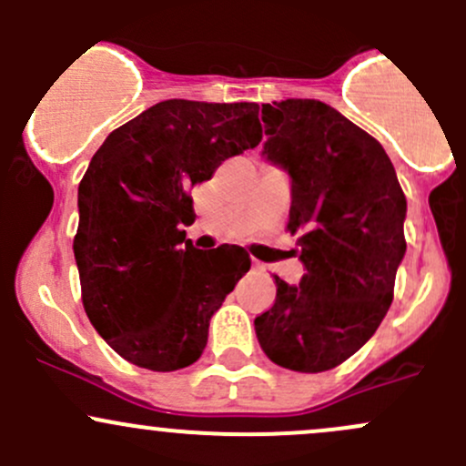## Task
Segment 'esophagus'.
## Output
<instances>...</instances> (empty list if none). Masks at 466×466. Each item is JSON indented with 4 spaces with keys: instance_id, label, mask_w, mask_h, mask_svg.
I'll return each mask as SVG.
<instances>
[{
    "instance_id": "1",
    "label": "esophagus",
    "mask_w": 466,
    "mask_h": 466,
    "mask_svg": "<svg viewBox=\"0 0 466 466\" xmlns=\"http://www.w3.org/2000/svg\"><path fill=\"white\" fill-rule=\"evenodd\" d=\"M252 270L263 272V270H266V268H263V263H259V261H252Z\"/></svg>"
}]
</instances>
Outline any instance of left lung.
Returning a JSON list of instances; mask_svg holds the SVG:
<instances>
[{
	"instance_id": "left-lung-1",
	"label": "left lung",
	"mask_w": 466,
	"mask_h": 466,
	"mask_svg": "<svg viewBox=\"0 0 466 466\" xmlns=\"http://www.w3.org/2000/svg\"><path fill=\"white\" fill-rule=\"evenodd\" d=\"M263 157L290 177L289 232L304 277L275 275V304L255 320L261 350L295 372H324L360 350L388 313L406 255V196L372 135L316 98L261 106Z\"/></svg>"
}]
</instances>
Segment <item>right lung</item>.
Instances as JSON below:
<instances>
[{
    "label": "right lung",
    "mask_w": 466,
    "mask_h": 466,
    "mask_svg": "<svg viewBox=\"0 0 466 466\" xmlns=\"http://www.w3.org/2000/svg\"><path fill=\"white\" fill-rule=\"evenodd\" d=\"M261 137L257 103L168 98L94 153L78 185L74 257L89 322L128 363L173 372L203 354L211 316L250 257L191 246L189 189Z\"/></svg>",
    "instance_id": "add662e5"
}]
</instances>
